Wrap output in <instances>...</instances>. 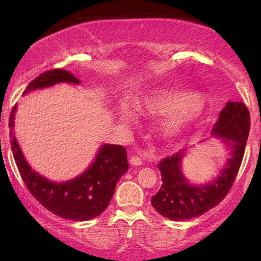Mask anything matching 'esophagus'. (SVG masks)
I'll return each mask as SVG.
<instances>
[{
	"label": "esophagus",
	"mask_w": 261,
	"mask_h": 261,
	"mask_svg": "<svg viewBox=\"0 0 261 261\" xmlns=\"http://www.w3.org/2000/svg\"><path fill=\"white\" fill-rule=\"evenodd\" d=\"M129 162H130V164L132 165H134V166H140L142 163V159L140 158V156H138V155H133V156H130V159H129Z\"/></svg>",
	"instance_id": "obj_1"
}]
</instances>
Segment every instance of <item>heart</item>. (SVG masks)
Wrapping results in <instances>:
<instances>
[{
	"label": "heart",
	"instance_id": "b5f03b06",
	"mask_svg": "<svg viewBox=\"0 0 261 261\" xmlns=\"http://www.w3.org/2000/svg\"><path fill=\"white\" fill-rule=\"evenodd\" d=\"M201 98L195 92L164 90L144 96L139 99L137 108L149 116L167 117L164 130L170 137L183 133L201 112ZM123 122L133 123L135 115L129 108L122 107L119 112Z\"/></svg>",
	"mask_w": 261,
	"mask_h": 261
}]
</instances>
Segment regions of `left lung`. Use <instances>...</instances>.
I'll list each match as a JSON object with an SVG mask.
<instances>
[{
	"label": "left lung",
	"mask_w": 261,
	"mask_h": 261,
	"mask_svg": "<svg viewBox=\"0 0 261 261\" xmlns=\"http://www.w3.org/2000/svg\"><path fill=\"white\" fill-rule=\"evenodd\" d=\"M249 112L245 103L228 102L221 110L212 134L222 138L230 146V158L220 176L204 185H191L180 170L185 151L164 158L158 164L162 188L152 196V205L160 215L173 221L201 216L216 206L229 192L244 158L249 134Z\"/></svg>",
	"instance_id": "left-lung-1"
}]
</instances>
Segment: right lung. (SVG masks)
Masks as SVG:
<instances>
[{"label": "right lung", "mask_w": 261, "mask_h": 261, "mask_svg": "<svg viewBox=\"0 0 261 261\" xmlns=\"http://www.w3.org/2000/svg\"><path fill=\"white\" fill-rule=\"evenodd\" d=\"M60 82L80 84V80L69 71L55 69L32 81L23 95ZM15 110L16 106H14L9 116L10 145L20 176L34 198L55 215L66 220L88 221L105 212L115 191L117 180L128 170L126 148L120 145H103L95 162L83 174L63 183L49 181L32 170L21 152L13 133Z\"/></svg>", "instance_id": "obj_1"}]
</instances>
